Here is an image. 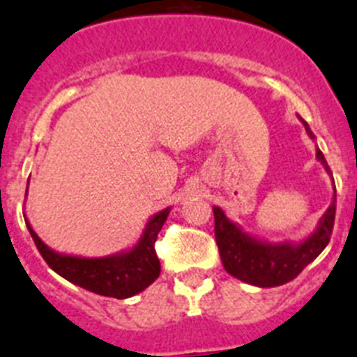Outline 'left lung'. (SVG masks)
<instances>
[{"label": "left lung", "mask_w": 357, "mask_h": 357, "mask_svg": "<svg viewBox=\"0 0 357 357\" xmlns=\"http://www.w3.org/2000/svg\"><path fill=\"white\" fill-rule=\"evenodd\" d=\"M301 119V117H299ZM304 130L314 139L315 135L310 130L308 123L301 119ZM315 158L324 167L326 174L332 178V170L324 159L323 152L315 149ZM334 185V178H332ZM335 192V185H334ZM214 236L220 249V259L225 271L233 275L242 282L259 288H275L294 280L310 262H314L323 249L328 245L330 234L334 229L335 218V194L330 207L324 211L315 229L301 242H268L248 234L238 224H234L225 216L220 207L214 205Z\"/></svg>", "instance_id": "left-lung-1"}]
</instances>
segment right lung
<instances>
[{
  "label": "right lung",
  "instance_id": "add662e5",
  "mask_svg": "<svg viewBox=\"0 0 357 357\" xmlns=\"http://www.w3.org/2000/svg\"><path fill=\"white\" fill-rule=\"evenodd\" d=\"M169 213L170 207H167L150 216L137 244L106 257H78V255L58 253L38 236L27 218L25 224L43 260L60 277L97 295L128 299L141 294L144 288H149L161 273V264L153 244L167 222Z\"/></svg>",
  "mask_w": 357,
  "mask_h": 357
}]
</instances>
